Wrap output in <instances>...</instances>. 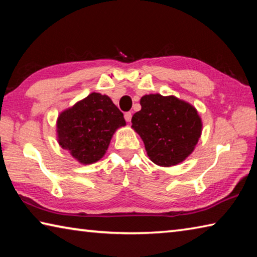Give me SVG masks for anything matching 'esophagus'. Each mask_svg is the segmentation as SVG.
<instances>
[{
	"mask_svg": "<svg viewBox=\"0 0 257 257\" xmlns=\"http://www.w3.org/2000/svg\"><path fill=\"white\" fill-rule=\"evenodd\" d=\"M132 116H133L132 112H125L124 113V119H125V121H127V122H130V120H132Z\"/></svg>",
	"mask_w": 257,
	"mask_h": 257,
	"instance_id": "obj_1",
	"label": "esophagus"
}]
</instances>
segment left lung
Here are the masks:
<instances>
[{"label":"left lung","mask_w":257,"mask_h":257,"mask_svg":"<svg viewBox=\"0 0 257 257\" xmlns=\"http://www.w3.org/2000/svg\"><path fill=\"white\" fill-rule=\"evenodd\" d=\"M142 110L133 115L135 132L143 139L147 155L160 167H171L193 153L202 134V120L191 104L176 96L144 95Z\"/></svg>","instance_id":"left-lung-1"}]
</instances>
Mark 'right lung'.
Instances as JSON below:
<instances>
[{"label":"right lung","mask_w":257,"mask_h":257,"mask_svg":"<svg viewBox=\"0 0 257 257\" xmlns=\"http://www.w3.org/2000/svg\"><path fill=\"white\" fill-rule=\"evenodd\" d=\"M125 125L123 113L107 95L92 93L60 113L58 142L82 164L101 160L115 130Z\"/></svg>","instance_id":"obj_1"}]
</instances>
